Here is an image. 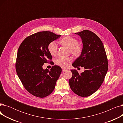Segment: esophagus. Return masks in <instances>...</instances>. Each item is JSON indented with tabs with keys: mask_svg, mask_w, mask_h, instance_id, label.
<instances>
[{
	"mask_svg": "<svg viewBox=\"0 0 123 123\" xmlns=\"http://www.w3.org/2000/svg\"><path fill=\"white\" fill-rule=\"evenodd\" d=\"M66 70H67V69H65V68H62V71H63V72L65 71H66Z\"/></svg>",
	"mask_w": 123,
	"mask_h": 123,
	"instance_id": "esophagus-1",
	"label": "esophagus"
}]
</instances>
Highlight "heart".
Instances as JSON below:
<instances>
[{"label": "heart", "instance_id": "1", "mask_svg": "<svg viewBox=\"0 0 123 123\" xmlns=\"http://www.w3.org/2000/svg\"><path fill=\"white\" fill-rule=\"evenodd\" d=\"M60 43L70 48V52L75 55H79L82 52L81 45L78 43V40L76 38L67 36L63 37L60 40ZM48 50L50 54L52 56H55L57 53L58 47L57 43L52 41L50 42L48 46ZM72 58L68 57H59L55 60V63L57 65L62 68H66L72 61Z\"/></svg>", "mask_w": 123, "mask_h": 123}]
</instances>
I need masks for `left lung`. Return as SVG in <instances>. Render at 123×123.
<instances>
[{"mask_svg":"<svg viewBox=\"0 0 123 123\" xmlns=\"http://www.w3.org/2000/svg\"><path fill=\"white\" fill-rule=\"evenodd\" d=\"M75 34L81 37L83 48L72 66L85 70L80 74L75 69L71 70L72 77L69 83L76 94L88 97L97 91L104 81L108 68L107 57L104 45L93 32L84 30Z\"/></svg>","mask_w":123,"mask_h":123,"instance_id":"8db88e82","label":"left lung"}]
</instances>
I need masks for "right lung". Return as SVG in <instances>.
<instances>
[{"instance_id":"obj_1","label":"right lung","mask_w":123,"mask_h":123,"mask_svg":"<svg viewBox=\"0 0 123 123\" xmlns=\"http://www.w3.org/2000/svg\"><path fill=\"white\" fill-rule=\"evenodd\" d=\"M60 36L50 31L39 32L26 38L18 48L17 75L26 90L37 97L44 98L52 92L61 73V68L57 65L50 71L42 67L52 58L48 50L49 44Z\"/></svg>"}]
</instances>
